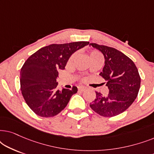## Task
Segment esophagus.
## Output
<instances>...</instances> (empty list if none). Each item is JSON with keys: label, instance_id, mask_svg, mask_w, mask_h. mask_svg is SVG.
<instances>
[{"label": "esophagus", "instance_id": "obj_1", "mask_svg": "<svg viewBox=\"0 0 154 154\" xmlns=\"http://www.w3.org/2000/svg\"><path fill=\"white\" fill-rule=\"evenodd\" d=\"M78 90H79V91L80 92H83L84 90H85V87H84V86H79V87L78 88Z\"/></svg>", "mask_w": 154, "mask_h": 154}]
</instances>
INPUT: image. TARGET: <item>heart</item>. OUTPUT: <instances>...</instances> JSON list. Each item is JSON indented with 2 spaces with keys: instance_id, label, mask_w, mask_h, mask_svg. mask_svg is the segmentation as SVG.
<instances>
[{
  "instance_id": "b5f03b06",
  "label": "heart",
  "mask_w": 154,
  "mask_h": 154,
  "mask_svg": "<svg viewBox=\"0 0 154 154\" xmlns=\"http://www.w3.org/2000/svg\"><path fill=\"white\" fill-rule=\"evenodd\" d=\"M75 56H76V54H73V55L71 57L70 59H69V62H72V61L74 60ZM96 58H102V54H101L100 52L97 51H92V52H90V54L89 55L90 60H94V59H96Z\"/></svg>"
}]
</instances>
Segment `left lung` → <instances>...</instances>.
I'll return each instance as SVG.
<instances>
[{
  "label": "left lung",
  "instance_id": "8db88e82",
  "mask_svg": "<svg viewBox=\"0 0 154 154\" xmlns=\"http://www.w3.org/2000/svg\"><path fill=\"white\" fill-rule=\"evenodd\" d=\"M104 57V66L100 73L106 81L109 94L103 96L96 92V98L90 106L104 117L115 116L123 113L137 96L141 79L137 68L130 59L115 48L90 43Z\"/></svg>",
  "mask_w": 154,
  "mask_h": 154
}]
</instances>
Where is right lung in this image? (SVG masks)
I'll return each mask as SVG.
<instances>
[{
	"mask_svg": "<svg viewBox=\"0 0 154 154\" xmlns=\"http://www.w3.org/2000/svg\"><path fill=\"white\" fill-rule=\"evenodd\" d=\"M88 44L87 41L52 44L41 48L24 62L20 71L21 91L35 114L45 118L57 115L76 93L75 86L72 90L57 89L56 79L70 57Z\"/></svg>",
	"mask_w": 154,
	"mask_h": 154,
	"instance_id": "right-lung-1",
	"label": "right lung"
}]
</instances>
